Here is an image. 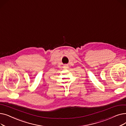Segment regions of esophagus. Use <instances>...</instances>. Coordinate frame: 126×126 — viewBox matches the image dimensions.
Segmentation results:
<instances>
[{
	"instance_id": "1",
	"label": "esophagus",
	"mask_w": 126,
	"mask_h": 126,
	"mask_svg": "<svg viewBox=\"0 0 126 126\" xmlns=\"http://www.w3.org/2000/svg\"><path fill=\"white\" fill-rule=\"evenodd\" d=\"M65 69H67L68 68V65H64V67H63Z\"/></svg>"
}]
</instances>
